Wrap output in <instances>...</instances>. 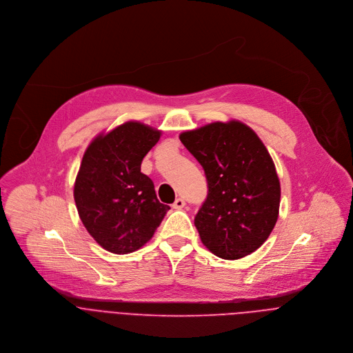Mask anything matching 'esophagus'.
Listing matches in <instances>:
<instances>
[{
  "instance_id": "obj_1",
  "label": "esophagus",
  "mask_w": 353,
  "mask_h": 353,
  "mask_svg": "<svg viewBox=\"0 0 353 353\" xmlns=\"http://www.w3.org/2000/svg\"><path fill=\"white\" fill-rule=\"evenodd\" d=\"M185 200L183 199H176L175 201H174V204H172V208H175V210H182L183 207H185Z\"/></svg>"
}]
</instances>
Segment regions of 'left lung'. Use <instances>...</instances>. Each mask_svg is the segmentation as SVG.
Listing matches in <instances>:
<instances>
[{
  "label": "left lung",
  "instance_id": "8db88e82",
  "mask_svg": "<svg viewBox=\"0 0 353 353\" xmlns=\"http://www.w3.org/2000/svg\"><path fill=\"white\" fill-rule=\"evenodd\" d=\"M179 139L207 178L208 194L194 216L203 244L222 259L254 252L273 230L280 205V182L265 145L236 120L182 132Z\"/></svg>",
  "mask_w": 353,
  "mask_h": 353
}]
</instances>
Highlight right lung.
Instances as JSON below:
<instances>
[{
	"label": "right lung",
	"mask_w": 353,
	"mask_h": 353,
	"mask_svg": "<svg viewBox=\"0 0 353 353\" xmlns=\"http://www.w3.org/2000/svg\"><path fill=\"white\" fill-rule=\"evenodd\" d=\"M161 131L128 121L98 135L87 148L74 183V201L88 233L105 250L128 254L146 244L170 210L141 172Z\"/></svg>",
	"instance_id": "add662e5"
}]
</instances>
